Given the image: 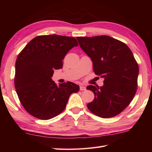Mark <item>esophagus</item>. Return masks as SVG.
I'll return each instance as SVG.
<instances>
[{"mask_svg": "<svg viewBox=\"0 0 152 152\" xmlns=\"http://www.w3.org/2000/svg\"><path fill=\"white\" fill-rule=\"evenodd\" d=\"M80 91H86V86H80Z\"/></svg>", "mask_w": 152, "mask_h": 152, "instance_id": "esophagus-1", "label": "esophagus"}]
</instances>
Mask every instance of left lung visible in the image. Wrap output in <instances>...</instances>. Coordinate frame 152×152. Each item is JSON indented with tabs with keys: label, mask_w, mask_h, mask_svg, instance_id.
Masks as SVG:
<instances>
[{
	"label": "left lung",
	"mask_w": 152,
	"mask_h": 152,
	"mask_svg": "<svg viewBox=\"0 0 152 152\" xmlns=\"http://www.w3.org/2000/svg\"><path fill=\"white\" fill-rule=\"evenodd\" d=\"M80 46L91 58L96 75L104 85L89 86L95 99L87 105L93 114L112 118L130 104L137 89L138 65L127 45L109 36L77 37Z\"/></svg>",
	"instance_id": "obj_1"
}]
</instances>
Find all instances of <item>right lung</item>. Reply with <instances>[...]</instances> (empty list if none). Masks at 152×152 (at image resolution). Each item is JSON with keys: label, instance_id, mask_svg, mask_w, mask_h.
Instances as JSON below:
<instances>
[{"label": "right lung", "instance_id": "right-lung-1", "mask_svg": "<svg viewBox=\"0 0 152 152\" xmlns=\"http://www.w3.org/2000/svg\"><path fill=\"white\" fill-rule=\"evenodd\" d=\"M78 46L73 37L41 35L31 40L19 53L14 85L28 114L43 120L56 117L65 108L70 95L79 91V86L72 82L57 86L51 80L54 70L63 68L66 54Z\"/></svg>", "mask_w": 152, "mask_h": 152}]
</instances>
